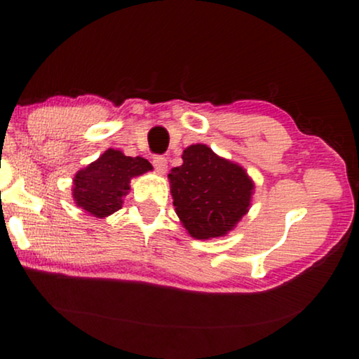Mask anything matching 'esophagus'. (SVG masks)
<instances>
[{
  "mask_svg": "<svg viewBox=\"0 0 359 359\" xmlns=\"http://www.w3.org/2000/svg\"><path fill=\"white\" fill-rule=\"evenodd\" d=\"M151 163H154L155 170L158 171V173H165L166 168H168V160H166L165 156H161V155L154 156V161H151Z\"/></svg>",
  "mask_w": 359,
  "mask_h": 359,
  "instance_id": "34e87169",
  "label": "esophagus"
}]
</instances>
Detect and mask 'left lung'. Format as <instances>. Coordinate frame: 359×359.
Returning <instances> with one entry per match:
<instances>
[{
  "mask_svg": "<svg viewBox=\"0 0 359 359\" xmlns=\"http://www.w3.org/2000/svg\"><path fill=\"white\" fill-rule=\"evenodd\" d=\"M176 214L194 238L222 237L248 212L253 183L208 145H191L168 175Z\"/></svg>",
  "mask_w": 359,
  "mask_h": 359,
  "instance_id": "left-lung-1",
  "label": "left lung"
}]
</instances>
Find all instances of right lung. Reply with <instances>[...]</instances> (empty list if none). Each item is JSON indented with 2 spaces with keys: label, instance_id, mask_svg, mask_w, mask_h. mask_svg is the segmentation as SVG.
Segmentation results:
<instances>
[{
  "label": "right lung",
  "instance_id": "1",
  "mask_svg": "<svg viewBox=\"0 0 359 359\" xmlns=\"http://www.w3.org/2000/svg\"><path fill=\"white\" fill-rule=\"evenodd\" d=\"M151 165L142 156H126L119 150H106L100 158L78 171L73 180L76 205L96 217H106L122 208V198L129 193L130 180Z\"/></svg>",
  "mask_w": 359,
  "mask_h": 359
}]
</instances>
